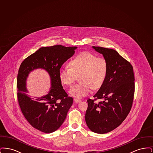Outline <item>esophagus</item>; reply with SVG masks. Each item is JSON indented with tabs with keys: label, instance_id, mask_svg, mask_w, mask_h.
<instances>
[{
	"label": "esophagus",
	"instance_id": "esophagus-1",
	"mask_svg": "<svg viewBox=\"0 0 153 153\" xmlns=\"http://www.w3.org/2000/svg\"><path fill=\"white\" fill-rule=\"evenodd\" d=\"M74 102H81V100L77 99H74Z\"/></svg>",
	"mask_w": 153,
	"mask_h": 153
}]
</instances>
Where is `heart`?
<instances>
[{
	"label": "heart",
	"mask_w": 153,
	"mask_h": 153,
	"mask_svg": "<svg viewBox=\"0 0 153 153\" xmlns=\"http://www.w3.org/2000/svg\"><path fill=\"white\" fill-rule=\"evenodd\" d=\"M69 66L71 68L63 66L59 69V79L62 84L69 86L79 76L80 82L69 91L71 95L77 98L85 96L92 88L101 87L108 71L106 59L89 51H82L76 55L70 61Z\"/></svg>",
	"instance_id": "heart-1"
}]
</instances>
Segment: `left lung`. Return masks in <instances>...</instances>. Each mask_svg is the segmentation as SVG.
I'll list each match as a JSON object with an SVG mask.
<instances>
[{"label": "left lung", "mask_w": 153, "mask_h": 153, "mask_svg": "<svg viewBox=\"0 0 153 153\" xmlns=\"http://www.w3.org/2000/svg\"><path fill=\"white\" fill-rule=\"evenodd\" d=\"M93 49L102 54L108 64L105 80L95 99H88L85 119L88 128L105 134L120 126L131 110L135 91L134 74L131 64L115 50L99 46ZM99 98L103 101L94 102Z\"/></svg>", "instance_id": "obj_1"}]
</instances>
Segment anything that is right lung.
<instances>
[{
	"label": "right lung",
	"instance_id": "1",
	"mask_svg": "<svg viewBox=\"0 0 153 153\" xmlns=\"http://www.w3.org/2000/svg\"><path fill=\"white\" fill-rule=\"evenodd\" d=\"M77 48L62 45L42 47L21 64L17 76L18 102L25 117L39 131L48 134L58 130L73 104V98L68 97L62 86L59 71ZM36 68L48 73L51 87L47 95L33 98L27 94L26 81L29 73Z\"/></svg>",
	"mask_w": 153,
	"mask_h": 153
}]
</instances>
